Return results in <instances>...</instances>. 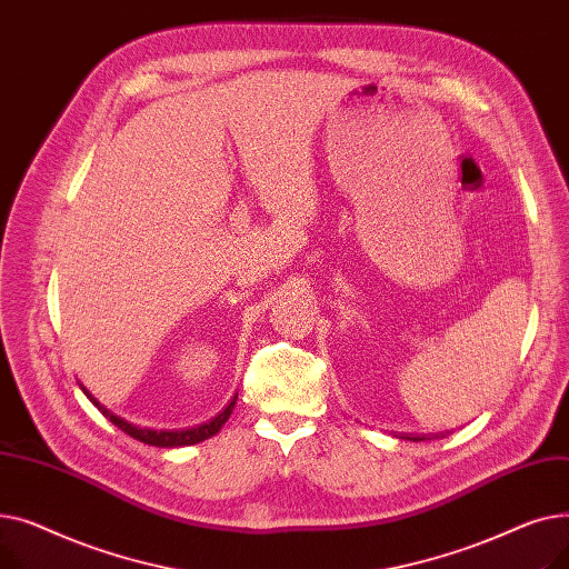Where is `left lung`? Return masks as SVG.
<instances>
[{"mask_svg": "<svg viewBox=\"0 0 569 569\" xmlns=\"http://www.w3.org/2000/svg\"><path fill=\"white\" fill-rule=\"evenodd\" d=\"M410 440H422V438H417V436H415V438H410Z\"/></svg>", "mask_w": 569, "mask_h": 569, "instance_id": "8db88e82", "label": "left lung"}]
</instances>
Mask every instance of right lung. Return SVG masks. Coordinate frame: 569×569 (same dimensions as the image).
I'll use <instances>...</instances> for the list:
<instances>
[{
	"mask_svg": "<svg viewBox=\"0 0 569 569\" xmlns=\"http://www.w3.org/2000/svg\"><path fill=\"white\" fill-rule=\"evenodd\" d=\"M82 392L89 397V401H92L106 417L108 420L114 425V427H119L122 429L124 433H129L131 438H136V440H140V442H147V445H157V447H184V445H196V442H202V440H207V438H212L214 433H219V429L226 425V420L230 417V412H232V408H234V401H237V397L217 415V417H212V420L209 422H204V425H198V427H193V429H179V431H154V429H140V427H133L131 422H127V420H122V417H117L114 412H110L108 408H103L92 395H89L84 387H82Z\"/></svg>",
	"mask_w": 569,
	"mask_h": 569,
	"instance_id": "right-lung-1",
	"label": "right lung"
}]
</instances>
